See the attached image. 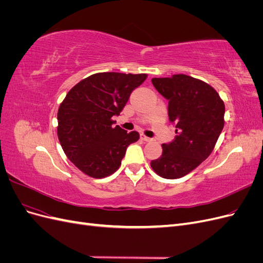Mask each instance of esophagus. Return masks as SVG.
<instances>
[{
	"instance_id": "obj_1",
	"label": "esophagus",
	"mask_w": 263,
	"mask_h": 263,
	"mask_svg": "<svg viewBox=\"0 0 263 263\" xmlns=\"http://www.w3.org/2000/svg\"><path fill=\"white\" fill-rule=\"evenodd\" d=\"M142 140L144 141H151L153 140V138H150V137H147V136H145V135H141V137H140Z\"/></svg>"
}]
</instances>
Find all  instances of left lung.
<instances>
[{
  "instance_id": "left-lung-1",
  "label": "left lung",
  "mask_w": 263,
  "mask_h": 263,
  "mask_svg": "<svg viewBox=\"0 0 263 263\" xmlns=\"http://www.w3.org/2000/svg\"><path fill=\"white\" fill-rule=\"evenodd\" d=\"M151 82L169 102V121L177 135L162 144V155L150 165L164 179H179L211 155L224 128V102L211 85L186 74L154 78Z\"/></svg>"
}]
</instances>
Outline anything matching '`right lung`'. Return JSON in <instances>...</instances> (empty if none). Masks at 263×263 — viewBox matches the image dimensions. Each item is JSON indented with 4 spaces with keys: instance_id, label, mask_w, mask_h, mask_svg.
Wrapping results in <instances>:
<instances>
[{
    "instance_id": "1",
    "label": "right lung",
    "mask_w": 263,
    "mask_h": 263,
    "mask_svg": "<svg viewBox=\"0 0 263 263\" xmlns=\"http://www.w3.org/2000/svg\"><path fill=\"white\" fill-rule=\"evenodd\" d=\"M147 74L101 72L71 89L58 110V138L69 160L92 178H105L122 163L126 149L139 139L137 132L115 126L132 92Z\"/></svg>"
}]
</instances>
